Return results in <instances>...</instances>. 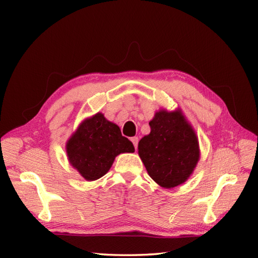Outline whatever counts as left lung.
Wrapping results in <instances>:
<instances>
[{
    "label": "left lung",
    "instance_id": "left-lung-1",
    "mask_svg": "<svg viewBox=\"0 0 258 258\" xmlns=\"http://www.w3.org/2000/svg\"><path fill=\"white\" fill-rule=\"evenodd\" d=\"M134 151L132 142L102 113L84 120L67 144L71 164L87 180L101 178L118 154Z\"/></svg>",
    "mask_w": 258,
    "mask_h": 258
}]
</instances>
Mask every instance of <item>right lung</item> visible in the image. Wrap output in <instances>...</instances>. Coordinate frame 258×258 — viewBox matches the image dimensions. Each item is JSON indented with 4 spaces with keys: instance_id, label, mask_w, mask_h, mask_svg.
I'll return each mask as SVG.
<instances>
[{
    "instance_id": "obj_1",
    "label": "right lung",
    "mask_w": 258,
    "mask_h": 258,
    "mask_svg": "<svg viewBox=\"0 0 258 258\" xmlns=\"http://www.w3.org/2000/svg\"><path fill=\"white\" fill-rule=\"evenodd\" d=\"M150 126V135L139 143V154L147 173L166 188L184 183L200 158L194 131L179 112H158Z\"/></svg>"
}]
</instances>
